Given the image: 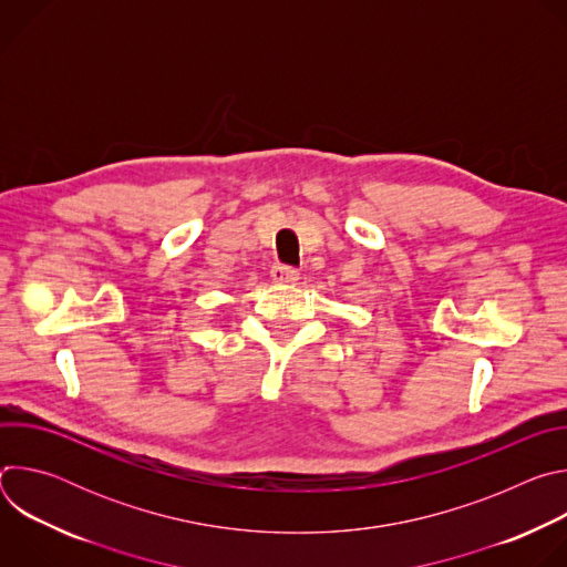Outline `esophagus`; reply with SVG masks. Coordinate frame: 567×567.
I'll return each mask as SVG.
<instances>
[{
  "label": "esophagus",
  "instance_id": "1",
  "mask_svg": "<svg viewBox=\"0 0 567 567\" xmlns=\"http://www.w3.org/2000/svg\"><path fill=\"white\" fill-rule=\"evenodd\" d=\"M300 278L298 269L287 267V265H274L271 269V280L278 285H296V280Z\"/></svg>",
  "mask_w": 567,
  "mask_h": 567
}]
</instances>
